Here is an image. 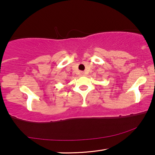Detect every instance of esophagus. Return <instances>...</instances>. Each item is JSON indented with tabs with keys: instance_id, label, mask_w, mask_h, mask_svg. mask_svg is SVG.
<instances>
[{
	"instance_id": "obj_1",
	"label": "esophagus",
	"mask_w": 155,
	"mask_h": 155,
	"mask_svg": "<svg viewBox=\"0 0 155 155\" xmlns=\"http://www.w3.org/2000/svg\"><path fill=\"white\" fill-rule=\"evenodd\" d=\"M81 76H84V75H85V73H84L83 72H81Z\"/></svg>"
}]
</instances>
